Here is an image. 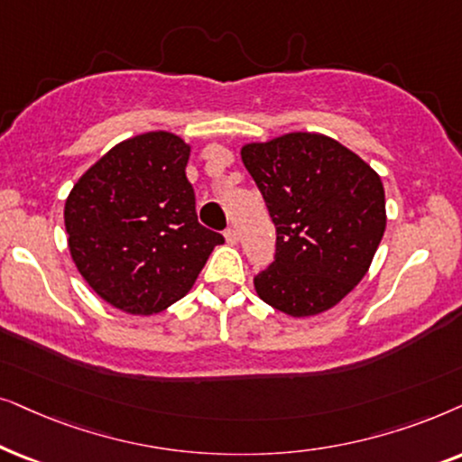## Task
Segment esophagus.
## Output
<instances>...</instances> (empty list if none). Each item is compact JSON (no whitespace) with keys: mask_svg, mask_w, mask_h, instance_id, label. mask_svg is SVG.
<instances>
[{"mask_svg":"<svg viewBox=\"0 0 462 462\" xmlns=\"http://www.w3.org/2000/svg\"><path fill=\"white\" fill-rule=\"evenodd\" d=\"M224 236H226L227 245H236L238 243V232L235 230V227H227V230L224 232Z\"/></svg>","mask_w":462,"mask_h":462,"instance_id":"esophagus-1","label":"esophagus"}]
</instances>
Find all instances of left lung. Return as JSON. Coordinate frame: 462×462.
Instances as JSON below:
<instances>
[{
  "mask_svg": "<svg viewBox=\"0 0 462 462\" xmlns=\"http://www.w3.org/2000/svg\"><path fill=\"white\" fill-rule=\"evenodd\" d=\"M276 227V255L255 276L260 300L289 317L340 304L372 266L386 227L384 186L364 158L321 133L241 147Z\"/></svg>",
  "mask_w": 462,
  "mask_h": 462,
  "instance_id": "obj_1",
  "label": "left lung"
}]
</instances>
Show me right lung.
I'll list each match as a JSON object with an SVG mask.
<instances>
[{"instance_id":"add662e5","label":"right lung","mask_w":462,"mask_h":462,"mask_svg":"<svg viewBox=\"0 0 462 462\" xmlns=\"http://www.w3.org/2000/svg\"><path fill=\"white\" fill-rule=\"evenodd\" d=\"M188 158L180 134H134L98 158L65 200L78 273L128 315H156L181 300L224 243L196 217Z\"/></svg>"}]
</instances>
